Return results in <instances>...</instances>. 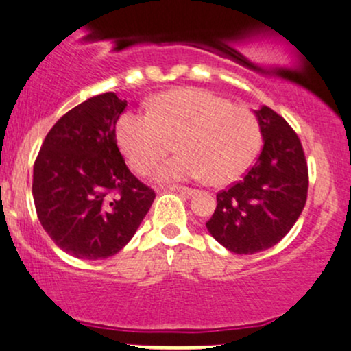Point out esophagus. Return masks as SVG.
Instances as JSON below:
<instances>
[{
    "label": "esophagus",
    "mask_w": 351,
    "mask_h": 351,
    "mask_svg": "<svg viewBox=\"0 0 351 351\" xmlns=\"http://www.w3.org/2000/svg\"><path fill=\"white\" fill-rule=\"evenodd\" d=\"M168 190L171 191H176V193L180 195H185V197H191V195L195 193L193 188H186V186H178V185H173V186H168Z\"/></svg>",
    "instance_id": "obj_1"
}]
</instances>
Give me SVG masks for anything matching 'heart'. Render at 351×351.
<instances>
[{
	"mask_svg": "<svg viewBox=\"0 0 351 351\" xmlns=\"http://www.w3.org/2000/svg\"><path fill=\"white\" fill-rule=\"evenodd\" d=\"M116 138L129 166L146 175L175 147L180 154L154 171L158 182L204 178L212 185L235 182L259 149V124L243 106H232L202 88H176L149 102V112L128 110Z\"/></svg>",
	"mask_w": 351,
	"mask_h": 351,
	"instance_id": "1",
	"label": "heart"
}]
</instances>
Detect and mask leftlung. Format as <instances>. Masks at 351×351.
Instances as JSON below:
<instances>
[{
  "instance_id": "left-lung-1",
  "label": "left lung",
  "mask_w": 351,
  "mask_h": 351,
  "mask_svg": "<svg viewBox=\"0 0 351 351\" xmlns=\"http://www.w3.org/2000/svg\"><path fill=\"white\" fill-rule=\"evenodd\" d=\"M263 151L245 176L217 195L210 235L234 254L276 245L300 219L308 197V165L296 132L267 106L254 110Z\"/></svg>"
}]
</instances>
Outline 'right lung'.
I'll return each mask as SVG.
<instances>
[{
    "label": "right lung",
    "mask_w": 351,
    "mask_h": 351,
    "mask_svg": "<svg viewBox=\"0 0 351 351\" xmlns=\"http://www.w3.org/2000/svg\"><path fill=\"white\" fill-rule=\"evenodd\" d=\"M128 102L94 95L55 123L33 166L40 223L64 252L106 259L136 234L154 200L124 163L116 123Z\"/></svg>",
    "instance_id": "add662e5"
}]
</instances>
